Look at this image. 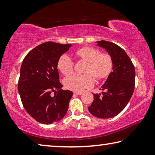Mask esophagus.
Segmentation results:
<instances>
[{
    "label": "esophagus",
    "instance_id": "esophagus-1",
    "mask_svg": "<svg viewBox=\"0 0 155 155\" xmlns=\"http://www.w3.org/2000/svg\"><path fill=\"white\" fill-rule=\"evenodd\" d=\"M74 94H76V95H81V94H82V92H77V91H74Z\"/></svg>",
    "mask_w": 155,
    "mask_h": 155
}]
</instances>
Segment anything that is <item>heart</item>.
Instances as JSON below:
<instances>
[{
  "label": "heart",
  "instance_id": "1",
  "mask_svg": "<svg viewBox=\"0 0 155 155\" xmlns=\"http://www.w3.org/2000/svg\"><path fill=\"white\" fill-rule=\"evenodd\" d=\"M75 54L78 59L88 62L85 72L90 73L97 80L107 78L111 72L113 62L108 54H101L98 49L85 46L76 51ZM74 61L69 55L63 54L57 61V68L63 74L68 75L74 69ZM65 87L68 90L81 91L93 85V78L89 74H72L64 80Z\"/></svg>",
  "mask_w": 155,
  "mask_h": 155
}]
</instances>
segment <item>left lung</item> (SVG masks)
<instances>
[{
	"label": "left lung",
	"mask_w": 155,
	"mask_h": 155,
	"mask_svg": "<svg viewBox=\"0 0 155 155\" xmlns=\"http://www.w3.org/2000/svg\"><path fill=\"white\" fill-rule=\"evenodd\" d=\"M98 45L106 50L113 62V71L100 90L94 94V101L88 110L98 118H111L119 114L127 106L135 89V71L129 57L121 47L114 43L101 40Z\"/></svg>",
	"instance_id": "8db88e82"
}]
</instances>
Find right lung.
<instances>
[{"label": "right lung", "mask_w": 155, "mask_h": 155, "mask_svg": "<svg viewBox=\"0 0 155 155\" xmlns=\"http://www.w3.org/2000/svg\"><path fill=\"white\" fill-rule=\"evenodd\" d=\"M71 46L52 41L40 44L21 65L18 87L21 101L28 114L41 124L58 122L67 113L73 94L61 90L57 61ZM52 92L56 93L54 97Z\"/></svg>", "instance_id": "right-lung-1"}]
</instances>
